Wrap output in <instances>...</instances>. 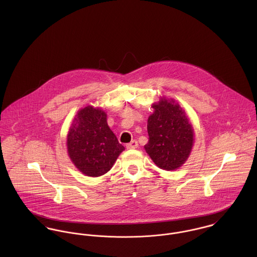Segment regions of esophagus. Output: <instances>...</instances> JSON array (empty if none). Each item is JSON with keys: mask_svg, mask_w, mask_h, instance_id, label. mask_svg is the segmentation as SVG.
Here are the masks:
<instances>
[{"mask_svg": "<svg viewBox=\"0 0 257 257\" xmlns=\"http://www.w3.org/2000/svg\"><path fill=\"white\" fill-rule=\"evenodd\" d=\"M139 146V144H138V142L137 141H132L130 144H127L125 147L127 149H135V148H137Z\"/></svg>", "mask_w": 257, "mask_h": 257, "instance_id": "34e87169", "label": "esophagus"}]
</instances>
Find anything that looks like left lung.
<instances>
[{"label": "left lung", "instance_id": "obj_1", "mask_svg": "<svg viewBox=\"0 0 257 257\" xmlns=\"http://www.w3.org/2000/svg\"><path fill=\"white\" fill-rule=\"evenodd\" d=\"M147 120V154L161 169L170 171L182 166L194 144V131L185 110L174 100L162 98L153 104Z\"/></svg>", "mask_w": 257, "mask_h": 257}]
</instances>
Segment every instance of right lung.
Returning a JSON list of instances; mask_svg holds the SVG:
<instances>
[{"label": "right lung", "instance_id": "add662e5", "mask_svg": "<svg viewBox=\"0 0 257 257\" xmlns=\"http://www.w3.org/2000/svg\"><path fill=\"white\" fill-rule=\"evenodd\" d=\"M67 149L71 161L83 174L98 177L110 170L124 147L110 131L106 112L88 106L74 118Z\"/></svg>", "mask_w": 257, "mask_h": 257}]
</instances>
